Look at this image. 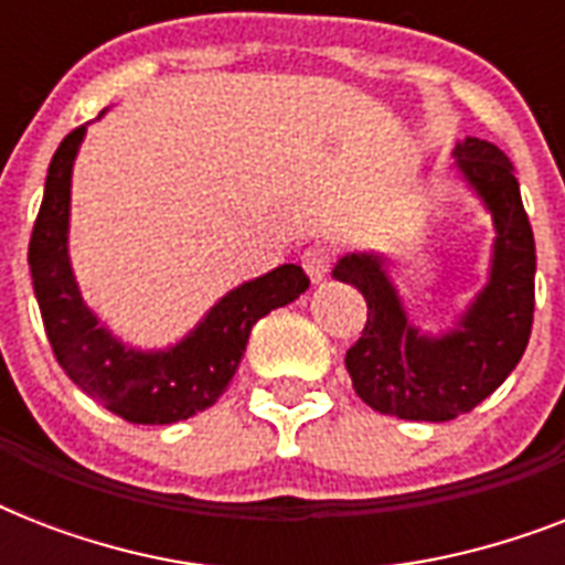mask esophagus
Listing matches in <instances>:
<instances>
[{"label": "esophagus", "mask_w": 565, "mask_h": 565, "mask_svg": "<svg viewBox=\"0 0 565 565\" xmlns=\"http://www.w3.org/2000/svg\"><path fill=\"white\" fill-rule=\"evenodd\" d=\"M301 266H305V273L310 275V281L313 284L326 281L328 269H331V248L328 246L305 248V255H301Z\"/></svg>", "instance_id": "obj_1"}]
</instances>
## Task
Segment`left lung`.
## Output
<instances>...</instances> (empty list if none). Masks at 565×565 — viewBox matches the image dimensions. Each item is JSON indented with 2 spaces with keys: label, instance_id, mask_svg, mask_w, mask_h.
Returning a JSON list of instances; mask_svg holds the SVG:
<instances>
[{
  "label": "left lung",
  "instance_id": "1",
  "mask_svg": "<svg viewBox=\"0 0 565 565\" xmlns=\"http://www.w3.org/2000/svg\"><path fill=\"white\" fill-rule=\"evenodd\" d=\"M455 163L466 184L483 199L499 234L490 284L455 331L428 337L413 326L381 255L354 252L340 257L331 273L366 299V326L361 340L345 352V370L354 393L384 416L448 422L469 413L516 370L534 326V231L513 163L499 146L478 137L455 146Z\"/></svg>",
  "mask_w": 565,
  "mask_h": 565
}]
</instances>
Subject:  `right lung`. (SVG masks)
<instances>
[{"mask_svg": "<svg viewBox=\"0 0 565 565\" xmlns=\"http://www.w3.org/2000/svg\"><path fill=\"white\" fill-rule=\"evenodd\" d=\"M87 128L61 140L49 163L46 190L29 243V266L49 343L84 393L135 425H172L207 411L234 377L257 319L310 287L296 264H284L222 296L207 317L167 352L122 345L82 301L66 255L70 181Z\"/></svg>", "mask_w": 565, "mask_h": 565, "instance_id": "right-lung-1", "label": "right lung"}]
</instances>
